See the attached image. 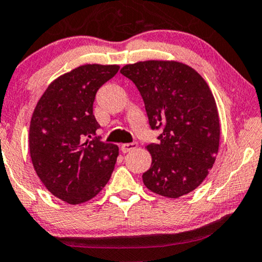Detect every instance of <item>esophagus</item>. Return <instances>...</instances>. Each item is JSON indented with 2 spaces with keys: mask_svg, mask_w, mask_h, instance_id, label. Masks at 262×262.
<instances>
[{
  "mask_svg": "<svg viewBox=\"0 0 262 262\" xmlns=\"http://www.w3.org/2000/svg\"><path fill=\"white\" fill-rule=\"evenodd\" d=\"M138 142H129V144H123L121 146V150L123 154H127L129 151H133L134 148H137Z\"/></svg>",
  "mask_w": 262,
  "mask_h": 262,
  "instance_id": "obj_1",
  "label": "esophagus"
}]
</instances>
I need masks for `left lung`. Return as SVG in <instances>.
<instances>
[{
  "mask_svg": "<svg viewBox=\"0 0 262 262\" xmlns=\"http://www.w3.org/2000/svg\"><path fill=\"white\" fill-rule=\"evenodd\" d=\"M121 74L140 92L152 130H161L157 144L147 145L152 163L142 174L145 186L169 198L193 191L219 150V115L207 82L178 61H139Z\"/></svg>",
  "mask_w": 262,
  "mask_h": 262,
  "instance_id": "left-lung-1",
  "label": "left lung"
}]
</instances>
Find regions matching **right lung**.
Masks as SVG:
<instances>
[{
    "instance_id": "right-lung-1",
    "label": "right lung",
    "mask_w": 262,
    "mask_h": 262,
    "mask_svg": "<svg viewBox=\"0 0 262 262\" xmlns=\"http://www.w3.org/2000/svg\"><path fill=\"white\" fill-rule=\"evenodd\" d=\"M117 65H83L53 81L36 105L29 146L34 168L47 190L70 204L92 200L110 180L118 147L95 137L93 115L99 88Z\"/></svg>"
}]
</instances>
